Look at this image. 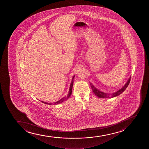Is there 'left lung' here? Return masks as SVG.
Masks as SVG:
<instances>
[{
  "instance_id": "1",
  "label": "left lung",
  "mask_w": 149,
  "mask_h": 149,
  "mask_svg": "<svg viewBox=\"0 0 149 149\" xmlns=\"http://www.w3.org/2000/svg\"><path fill=\"white\" fill-rule=\"evenodd\" d=\"M130 77L129 78L127 82L126 83V84H125L124 86H123V88L119 89L117 92L112 94L111 96L109 95V94L105 93L104 92H102L101 91H99L98 89H97L91 83H90V85H91V87L93 92H94V93L95 94V95H96L99 98H112V97H114L118 96L120 94L122 93V92H124L125 91V89H126V88H127V86H129V84L130 83Z\"/></svg>"
}]
</instances>
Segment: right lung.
<instances>
[{
	"label": "right lung",
	"instance_id": "add662e5",
	"mask_svg": "<svg viewBox=\"0 0 149 149\" xmlns=\"http://www.w3.org/2000/svg\"><path fill=\"white\" fill-rule=\"evenodd\" d=\"M74 77H75V76H74L72 78V81H71V83L70 86V88H69V93L68 94V96L66 97H64L63 98L61 99V100H59L58 101L56 102L55 103H54V104H59L60 103H63V102L65 101V100H66L68 99L70 96L71 94L72 93V87H73V80L74 79ZM42 103H44V104H49V105H52V103H46V102H45L42 101Z\"/></svg>",
	"mask_w": 149,
	"mask_h": 149
}]
</instances>
